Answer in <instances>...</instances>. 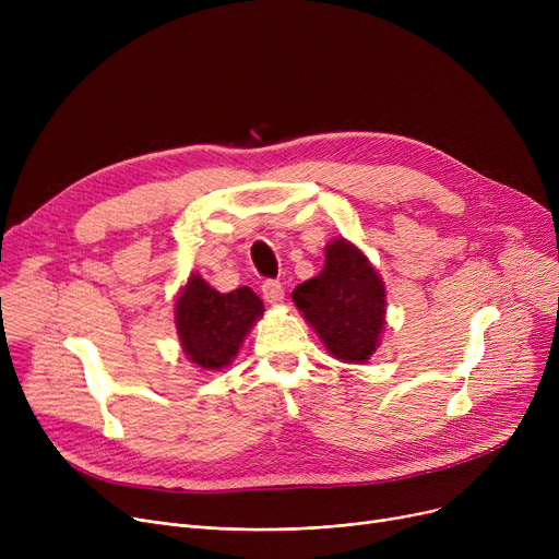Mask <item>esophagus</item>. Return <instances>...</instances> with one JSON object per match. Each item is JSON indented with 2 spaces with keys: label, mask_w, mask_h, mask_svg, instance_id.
I'll return each instance as SVG.
<instances>
[{
  "label": "esophagus",
  "mask_w": 559,
  "mask_h": 559,
  "mask_svg": "<svg viewBox=\"0 0 559 559\" xmlns=\"http://www.w3.org/2000/svg\"><path fill=\"white\" fill-rule=\"evenodd\" d=\"M262 297H264V301H267V304L278 306L285 299V289H283V285L278 281L270 278V281L262 283Z\"/></svg>",
  "instance_id": "esophagus-1"
}]
</instances>
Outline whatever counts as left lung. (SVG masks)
Listing matches in <instances>:
<instances>
[{
	"instance_id": "1",
	"label": "left lung",
	"mask_w": 559,
	"mask_h": 559,
	"mask_svg": "<svg viewBox=\"0 0 559 559\" xmlns=\"http://www.w3.org/2000/svg\"><path fill=\"white\" fill-rule=\"evenodd\" d=\"M292 301L335 358L369 360L385 324V287L354 245L331 242L324 270L292 292Z\"/></svg>"
}]
</instances>
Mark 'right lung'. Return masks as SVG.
<instances>
[{
  "label": "right lung",
  "mask_w": 559,
  "mask_h": 559,
  "mask_svg": "<svg viewBox=\"0 0 559 559\" xmlns=\"http://www.w3.org/2000/svg\"><path fill=\"white\" fill-rule=\"evenodd\" d=\"M260 314L262 301L249 287L222 295L201 276H192L176 301V329L194 365L222 369L238 356L245 335Z\"/></svg>",
  "instance_id": "obj_1"
}]
</instances>
